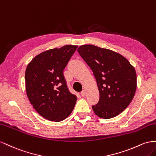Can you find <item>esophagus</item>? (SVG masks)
Returning a JSON list of instances; mask_svg holds the SVG:
<instances>
[{
  "label": "esophagus",
  "instance_id": "34e87169",
  "mask_svg": "<svg viewBox=\"0 0 156 156\" xmlns=\"http://www.w3.org/2000/svg\"><path fill=\"white\" fill-rule=\"evenodd\" d=\"M86 91L85 90H82V92H81V95L82 96V97H85L86 96Z\"/></svg>",
  "mask_w": 156,
  "mask_h": 156
}]
</instances>
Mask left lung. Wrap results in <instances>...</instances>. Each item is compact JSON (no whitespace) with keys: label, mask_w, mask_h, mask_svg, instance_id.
<instances>
[{"label":"left lung","mask_w":156,"mask_h":156,"mask_svg":"<svg viewBox=\"0 0 156 156\" xmlns=\"http://www.w3.org/2000/svg\"><path fill=\"white\" fill-rule=\"evenodd\" d=\"M79 54L92 70L99 91L93 112L103 119L122 113L134 97L136 74L128 60L119 53L93 45L78 48Z\"/></svg>","instance_id":"1"}]
</instances>
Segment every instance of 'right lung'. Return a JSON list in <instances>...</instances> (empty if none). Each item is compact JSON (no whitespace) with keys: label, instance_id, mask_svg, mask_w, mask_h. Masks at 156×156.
I'll use <instances>...</instances> for the list:
<instances>
[{"label":"right lung","instance_id":"1","mask_svg":"<svg viewBox=\"0 0 156 156\" xmlns=\"http://www.w3.org/2000/svg\"><path fill=\"white\" fill-rule=\"evenodd\" d=\"M78 46L66 45L44 51L27 66L25 88L37 112L50 121L61 122L73 112L77 97L69 90L63 70Z\"/></svg>","mask_w":156,"mask_h":156}]
</instances>
